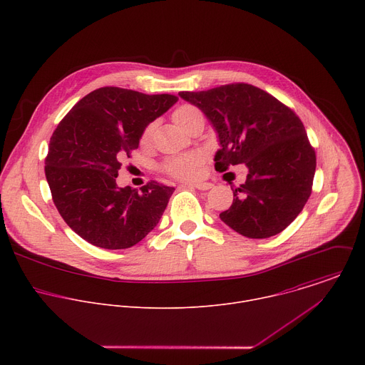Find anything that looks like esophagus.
Wrapping results in <instances>:
<instances>
[{"instance_id":"34e87169","label":"esophagus","mask_w":365,"mask_h":365,"mask_svg":"<svg viewBox=\"0 0 365 365\" xmlns=\"http://www.w3.org/2000/svg\"><path fill=\"white\" fill-rule=\"evenodd\" d=\"M192 186L199 189V190H207V189H211L214 185L210 183V182H197V183H193Z\"/></svg>"}]
</instances>
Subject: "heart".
<instances>
[{"instance_id": "b5f03b06", "label": "heart", "mask_w": 365, "mask_h": 365, "mask_svg": "<svg viewBox=\"0 0 365 365\" xmlns=\"http://www.w3.org/2000/svg\"><path fill=\"white\" fill-rule=\"evenodd\" d=\"M197 110L192 106H182L173 113V120L179 125L185 118H187L190 114H193ZM151 133H153V125H147L145 130L143 131L141 141L147 143L151 137ZM200 168H202V155L199 153L180 154V155H176V158L169 159L165 163V170L169 175H172L178 179H182V180L195 179L199 175Z\"/></svg>"}]
</instances>
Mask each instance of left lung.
<instances>
[{
  "instance_id": "obj_1",
  "label": "left lung",
  "mask_w": 365,
  "mask_h": 365,
  "mask_svg": "<svg viewBox=\"0 0 365 365\" xmlns=\"http://www.w3.org/2000/svg\"><path fill=\"white\" fill-rule=\"evenodd\" d=\"M215 128L221 148L215 169L248 168L222 222L247 238H269L287 228L312 193L317 154L300 118L279 99L248 83L179 92Z\"/></svg>"
}]
</instances>
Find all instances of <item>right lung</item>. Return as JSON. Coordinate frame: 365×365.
<instances>
[{"mask_svg": "<svg viewBox=\"0 0 365 365\" xmlns=\"http://www.w3.org/2000/svg\"><path fill=\"white\" fill-rule=\"evenodd\" d=\"M178 99L99 88L83 96L51 135L44 160L51 197L65 222L89 244L130 248L159 224L175 187L151 180L138 192L118 187L115 178L145 127Z\"/></svg>", "mask_w": 365, "mask_h": 365, "instance_id": "obj_1", "label": "right lung"}]
</instances>
